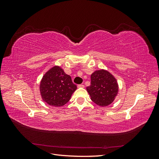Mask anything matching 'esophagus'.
Returning <instances> with one entry per match:
<instances>
[{
	"mask_svg": "<svg viewBox=\"0 0 159 159\" xmlns=\"http://www.w3.org/2000/svg\"><path fill=\"white\" fill-rule=\"evenodd\" d=\"M78 88H84V85H83V84H79L78 85Z\"/></svg>",
	"mask_w": 159,
	"mask_h": 159,
	"instance_id": "obj_1",
	"label": "esophagus"
}]
</instances>
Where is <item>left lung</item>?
<instances>
[{"label":"left lung","mask_w":159,"mask_h":159,"mask_svg":"<svg viewBox=\"0 0 159 159\" xmlns=\"http://www.w3.org/2000/svg\"><path fill=\"white\" fill-rule=\"evenodd\" d=\"M91 99L99 106L111 103L118 92L117 80L105 70L95 71L91 75V85L87 87Z\"/></svg>","instance_id":"8db88e82"}]
</instances>
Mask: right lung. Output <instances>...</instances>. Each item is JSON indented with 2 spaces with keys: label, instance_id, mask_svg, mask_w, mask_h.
I'll list each match as a JSON object with an SVG mask.
<instances>
[{
  "label": "right lung",
  "instance_id": "right-lung-1",
  "mask_svg": "<svg viewBox=\"0 0 159 159\" xmlns=\"http://www.w3.org/2000/svg\"><path fill=\"white\" fill-rule=\"evenodd\" d=\"M76 89L71 76L58 66L53 67L46 72L40 86L42 99L54 107H61L68 103Z\"/></svg>",
  "mask_w": 159,
  "mask_h": 159
}]
</instances>
